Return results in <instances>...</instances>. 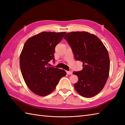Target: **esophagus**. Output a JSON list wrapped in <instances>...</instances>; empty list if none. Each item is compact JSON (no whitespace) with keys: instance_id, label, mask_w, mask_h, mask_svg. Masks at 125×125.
Returning a JSON list of instances; mask_svg holds the SVG:
<instances>
[{"instance_id":"34e87169","label":"esophagus","mask_w":125,"mask_h":125,"mask_svg":"<svg viewBox=\"0 0 125 125\" xmlns=\"http://www.w3.org/2000/svg\"><path fill=\"white\" fill-rule=\"evenodd\" d=\"M66 73H67L68 74V75H72L73 74V73L71 72V71H66Z\"/></svg>"}]
</instances>
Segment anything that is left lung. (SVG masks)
<instances>
[{"mask_svg": "<svg viewBox=\"0 0 125 125\" xmlns=\"http://www.w3.org/2000/svg\"><path fill=\"white\" fill-rule=\"evenodd\" d=\"M64 39L71 47L75 59L83 63L82 70L73 73L78 78L74 87L84 97L94 96L103 90L109 76L106 48L97 36L86 31L68 33Z\"/></svg>", "mask_w": 125, "mask_h": 125, "instance_id": "obj_1", "label": "left lung"}]
</instances>
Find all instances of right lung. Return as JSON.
<instances>
[{
  "label": "right lung",
  "mask_w": 125,
  "mask_h": 125,
  "mask_svg": "<svg viewBox=\"0 0 125 125\" xmlns=\"http://www.w3.org/2000/svg\"><path fill=\"white\" fill-rule=\"evenodd\" d=\"M66 32L43 31L26 41L20 56V67L25 83L34 94L45 96L55 90L65 70L49 67L54 60L55 48Z\"/></svg>",
  "instance_id": "right-lung-1"
}]
</instances>
